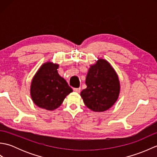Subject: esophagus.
<instances>
[{
    "label": "esophagus",
    "mask_w": 157,
    "mask_h": 157,
    "mask_svg": "<svg viewBox=\"0 0 157 157\" xmlns=\"http://www.w3.org/2000/svg\"><path fill=\"white\" fill-rule=\"evenodd\" d=\"M80 90H81V88H73V91L75 92H80Z\"/></svg>",
    "instance_id": "esophagus-1"
}]
</instances>
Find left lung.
Here are the masks:
<instances>
[{
    "label": "left lung",
    "mask_w": 157,
    "mask_h": 157,
    "mask_svg": "<svg viewBox=\"0 0 157 157\" xmlns=\"http://www.w3.org/2000/svg\"><path fill=\"white\" fill-rule=\"evenodd\" d=\"M87 88L80 95L85 105L94 112L109 109L117 100L120 92L118 75L111 64L105 59H98L90 65L86 75Z\"/></svg>",
    "instance_id": "1"
}]
</instances>
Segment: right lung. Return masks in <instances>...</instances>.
<instances>
[{
  "label": "right lung",
  "instance_id": "right-lung-1",
  "mask_svg": "<svg viewBox=\"0 0 157 157\" xmlns=\"http://www.w3.org/2000/svg\"><path fill=\"white\" fill-rule=\"evenodd\" d=\"M58 64H43L32 79L30 94L33 102L40 108L53 111L59 107L64 99L73 92L67 82L59 75Z\"/></svg>",
  "mask_w": 157,
  "mask_h": 157
}]
</instances>
